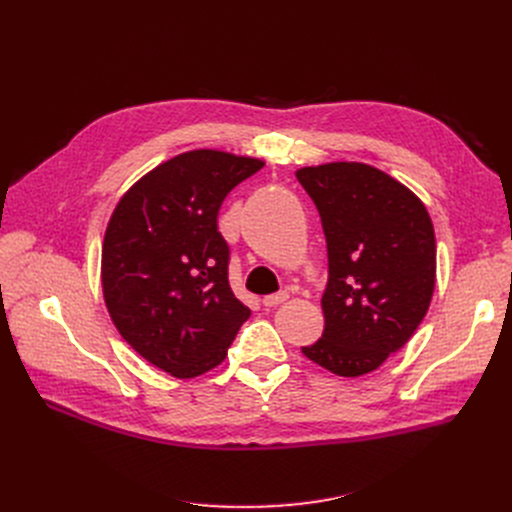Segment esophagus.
I'll use <instances>...</instances> for the list:
<instances>
[{"label": "esophagus", "instance_id": "esophagus-1", "mask_svg": "<svg viewBox=\"0 0 512 512\" xmlns=\"http://www.w3.org/2000/svg\"><path fill=\"white\" fill-rule=\"evenodd\" d=\"M288 297H290V294H288L286 290L276 292V294H267V297H263V305H265V307H276V305L288 301Z\"/></svg>", "mask_w": 512, "mask_h": 512}]
</instances>
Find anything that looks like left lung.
<instances>
[{"instance_id": "1", "label": "left lung", "mask_w": 512, "mask_h": 512, "mask_svg": "<svg viewBox=\"0 0 512 512\" xmlns=\"http://www.w3.org/2000/svg\"><path fill=\"white\" fill-rule=\"evenodd\" d=\"M328 242L324 334L303 355L340 378L378 369L423 321L436 286V236L423 201L361 161L297 170Z\"/></svg>"}]
</instances>
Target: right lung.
<instances>
[{"label":"right lung","mask_w":512,"mask_h":512,"mask_svg":"<svg viewBox=\"0 0 512 512\" xmlns=\"http://www.w3.org/2000/svg\"><path fill=\"white\" fill-rule=\"evenodd\" d=\"M263 159L193 149L161 161L116 203L101 247L103 301L120 336L178 380L218 367L249 319L218 232L226 195Z\"/></svg>","instance_id":"1"}]
</instances>
